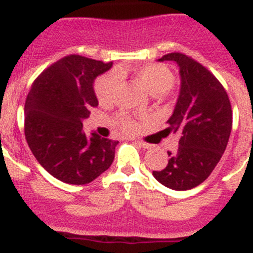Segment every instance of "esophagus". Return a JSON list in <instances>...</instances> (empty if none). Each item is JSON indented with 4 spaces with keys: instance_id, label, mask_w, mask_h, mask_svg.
<instances>
[{
    "instance_id": "34e87169",
    "label": "esophagus",
    "mask_w": 253,
    "mask_h": 253,
    "mask_svg": "<svg viewBox=\"0 0 253 253\" xmlns=\"http://www.w3.org/2000/svg\"><path fill=\"white\" fill-rule=\"evenodd\" d=\"M135 143H137L138 146L140 147H142V149H150V145L149 143H145V142H141V141H135Z\"/></svg>"
}]
</instances>
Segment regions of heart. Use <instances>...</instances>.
I'll use <instances>...</instances> for the list:
<instances>
[{
  "mask_svg": "<svg viewBox=\"0 0 253 253\" xmlns=\"http://www.w3.org/2000/svg\"><path fill=\"white\" fill-rule=\"evenodd\" d=\"M126 68L118 67L116 70L106 73L97 79L94 84L95 95L102 103H110L115 98L121 78L127 74ZM132 74L136 77L143 89L151 95H160L169 92L175 84V76L171 70L164 64L151 63V64L141 65L132 70ZM133 124L128 120H124V127L126 129L132 128Z\"/></svg>",
  "mask_w": 253,
  "mask_h": 253,
  "instance_id": "heart-1",
  "label": "heart"
}]
</instances>
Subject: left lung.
I'll list each match as a JSON object with an SVG mask.
<instances>
[{"instance_id":"1","label":"left lung","mask_w":253,"mask_h":253,"mask_svg":"<svg viewBox=\"0 0 253 253\" xmlns=\"http://www.w3.org/2000/svg\"><path fill=\"white\" fill-rule=\"evenodd\" d=\"M159 61L179 67L180 89L164 129L166 136H179V147L168 151L166 168L152 175L166 188L189 190L206 180L224 154L232 129L231 102L218 79L194 59L171 53Z\"/></svg>"}]
</instances>
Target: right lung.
I'll list each match as a JSON object with an SVG mask.
<instances>
[{
  "instance_id": "right-lung-1",
  "label": "right lung",
  "mask_w": 253,
  "mask_h": 253,
  "mask_svg": "<svg viewBox=\"0 0 253 253\" xmlns=\"http://www.w3.org/2000/svg\"><path fill=\"white\" fill-rule=\"evenodd\" d=\"M113 63L69 55L45 69L25 103V137L39 164L58 180L93 181L113 163L118 141L87 136L83 121L98 106L94 81Z\"/></svg>"
}]
</instances>
